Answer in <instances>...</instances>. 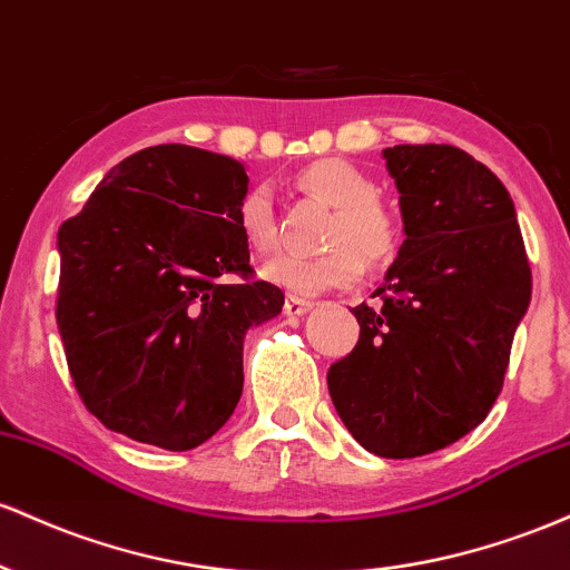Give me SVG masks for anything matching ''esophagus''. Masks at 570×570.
Listing matches in <instances>:
<instances>
[{"label": "esophagus", "instance_id": "obj_1", "mask_svg": "<svg viewBox=\"0 0 570 570\" xmlns=\"http://www.w3.org/2000/svg\"><path fill=\"white\" fill-rule=\"evenodd\" d=\"M312 306H315V304L306 302V298L291 296V298H287V302H285V312H287V315H291V317H298V315H306V312H309Z\"/></svg>", "mask_w": 570, "mask_h": 570}]
</instances>
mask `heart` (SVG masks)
Segmentation results:
<instances>
[{"label": "heart", "instance_id": "1", "mask_svg": "<svg viewBox=\"0 0 570 570\" xmlns=\"http://www.w3.org/2000/svg\"><path fill=\"white\" fill-rule=\"evenodd\" d=\"M298 190L334 207L323 234V253L279 255L268 261L264 277L293 296L350 287L366 268H382L395 258L404 242L401 215L376 196V183L344 158H320L296 177ZM239 228L258 253L277 247V215L264 185H255L239 202Z\"/></svg>", "mask_w": 570, "mask_h": 570}]
</instances>
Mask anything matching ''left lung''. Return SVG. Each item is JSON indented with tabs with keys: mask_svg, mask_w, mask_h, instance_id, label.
Wrapping results in <instances>:
<instances>
[{
	"mask_svg": "<svg viewBox=\"0 0 570 570\" xmlns=\"http://www.w3.org/2000/svg\"><path fill=\"white\" fill-rule=\"evenodd\" d=\"M404 245L353 315L361 338L328 368L338 417L380 458H420L482 423L530 304V264L509 190L455 145L382 150Z\"/></svg>",
	"mask_w": 570,
	"mask_h": 570,
	"instance_id": "8db88e82",
	"label": "left lung"
}]
</instances>
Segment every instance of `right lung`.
I'll use <instances>...</instances> for the list:
<instances>
[{
    "label": "right lung",
    "mask_w": 570,
    "mask_h": 570,
    "mask_svg": "<svg viewBox=\"0 0 570 570\" xmlns=\"http://www.w3.org/2000/svg\"><path fill=\"white\" fill-rule=\"evenodd\" d=\"M247 183L228 156L145 147L61 223L56 323L82 404L110 431L185 452L239 404L247 328L285 304L253 277Z\"/></svg>",
    "instance_id": "1"
}]
</instances>
